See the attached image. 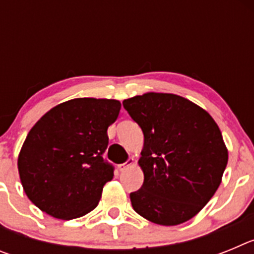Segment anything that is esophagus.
<instances>
[{"label":"esophagus","mask_w":254,"mask_h":254,"mask_svg":"<svg viewBox=\"0 0 254 254\" xmlns=\"http://www.w3.org/2000/svg\"><path fill=\"white\" fill-rule=\"evenodd\" d=\"M133 165H134L133 159H128V160L126 161V163L120 164V165H118V169H120V172H125L126 169H128V168L133 167Z\"/></svg>","instance_id":"34e87169"}]
</instances>
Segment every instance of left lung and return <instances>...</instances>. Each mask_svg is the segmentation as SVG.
I'll return each instance as SVG.
<instances>
[{"label":"left lung","mask_w":254,"mask_h":254,"mask_svg":"<svg viewBox=\"0 0 254 254\" xmlns=\"http://www.w3.org/2000/svg\"><path fill=\"white\" fill-rule=\"evenodd\" d=\"M143 132L138 165L143 185L129 194L133 210L151 223L179 225L214 196L228 149L214 118L183 96L146 93L123 100Z\"/></svg>","instance_id":"left-lung-1"}]
</instances>
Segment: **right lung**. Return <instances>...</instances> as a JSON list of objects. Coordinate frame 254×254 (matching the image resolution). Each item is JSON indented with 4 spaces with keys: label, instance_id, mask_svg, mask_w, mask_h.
Here are the masks:
<instances>
[{
    "label": "right lung",
    "instance_id": "add662e5",
    "mask_svg": "<svg viewBox=\"0 0 254 254\" xmlns=\"http://www.w3.org/2000/svg\"><path fill=\"white\" fill-rule=\"evenodd\" d=\"M116 99L77 98L56 105L29 131L17 158L20 181L39 210L61 220L98 206L113 167L103 159L107 129L116 122Z\"/></svg>",
    "mask_w": 254,
    "mask_h": 254
}]
</instances>
